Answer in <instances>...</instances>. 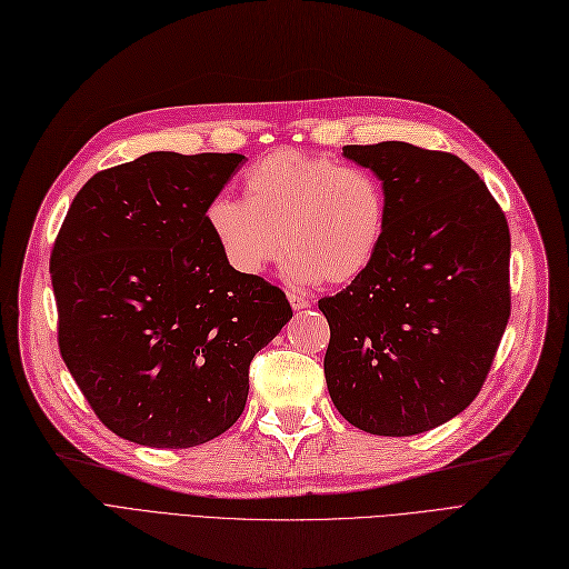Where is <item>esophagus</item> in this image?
Returning <instances> with one entry per match:
<instances>
[{
  "mask_svg": "<svg viewBox=\"0 0 569 569\" xmlns=\"http://www.w3.org/2000/svg\"><path fill=\"white\" fill-rule=\"evenodd\" d=\"M289 303H291L293 310H303V308L310 306V301L303 299V297H299V293H289Z\"/></svg>",
  "mask_w": 569,
  "mask_h": 569,
  "instance_id": "34e87169",
  "label": "esophagus"
}]
</instances>
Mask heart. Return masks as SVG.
<instances>
[{
	"instance_id": "obj_1",
	"label": "heart",
	"mask_w": 569,
	"mask_h": 569,
	"mask_svg": "<svg viewBox=\"0 0 569 569\" xmlns=\"http://www.w3.org/2000/svg\"><path fill=\"white\" fill-rule=\"evenodd\" d=\"M242 190L244 200L217 194L204 211L213 242L238 276H263L287 249L293 282L341 287L377 259L388 194L371 169L280 148L247 169Z\"/></svg>"
}]
</instances>
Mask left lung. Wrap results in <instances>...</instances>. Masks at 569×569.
I'll list each match as a JSON object with an SVG mask.
<instances>
[{
  "instance_id": "left-lung-1",
  "label": "left lung",
  "mask_w": 569,
  "mask_h": 569,
  "mask_svg": "<svg viewBox=\"0 0 569 569\" xmlns=\"http://www.w3.org/2000/svg\"><path fill=\"white\" fill-rule=\"evenodd\" d=\"M388 194L377 259L337 297L325 379L346 421L417 436L476 400L511 318V232L461 158L402 141L343 146Z\"/></svg>"
}]
</instances>
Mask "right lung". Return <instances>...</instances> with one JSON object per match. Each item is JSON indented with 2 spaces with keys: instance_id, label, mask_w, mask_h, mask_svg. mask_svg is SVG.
<instances>
[{
  "instance_id": "obj_1",
  "label": "right lung",
  "mask_w": 569,
  "mask_h": 569,
  "mask_svg": "<svg viewBox=\"0 0 569 569\" xmlns=\"http://www.w3.org/2000/svg\"><path fill=\"white\" fill-rule=\"evenodd\" d=\"M238 152H148L93 173L51 249L58 348L114 436L209 442L240 419L253 356L289 322L284 291L221 257L207 204Z\"/></svg>"
}]
</instances>
